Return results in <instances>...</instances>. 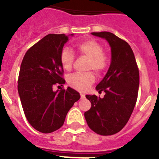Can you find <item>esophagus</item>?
Wrapping results in <instances>:
<instances>
[{
  "mask_svg": "<svg viewBox=\"0 0 159 159\" xmlns=\"http://www.w3.org/2000/svg\"><path fill=\"white\" fill-rule=\"evenodd\" d=\"M80 97H81V99H83V98H84V97H85V95L83 93H80Z\"/></svg>",
  "mask_w": 159,
  "mask_h": 159,
  "instance_id": "obj_1",
  "label": "esophagus"
}]
</instances>
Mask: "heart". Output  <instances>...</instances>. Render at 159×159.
<instances>
[{
  "label": "heart",
  "instance_id": "obj_1",
  "mask_svg": "<svg viewBox=\"0 0 159 159\" xmlns=\"http://www.w3.org/2000/svg\"><path fill=\"white\" fill-rule=\"evenodd\" d=\"M77 51L81 55L89 58L87 68L93 70L97 74H101L108 65L107 55L102 52V47L98 41L88 39L78 43ZM60 63L65 71H71L75 60V54L69 48H64L60 57ZM95 82V75L91 71L76 72L67 77V83L74 89L85 92Z\"/></svg>",
  "mask_w": 159,
  "mask_h": 159
}]
</instances>
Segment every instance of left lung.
I'll list each match as a JSON object with an SVG mask.
<instances>
[{"instance_id":"1","label":"left lung","mask_w":159,"mask_h":159,"mask_svg":"<svg viewBox=\"0 0 159 159\" xmlns=\"http://www.w3.org/2000/svg\"><path fill=\"white\" fill-rule=\"evenodd\" d=\"M104 38L111 48V62L104 78L96 86L103 98L87 95L92 103L84 113L88 127L100 135H111L125 127L135 106L139 71L128 43L109 32H92Z\"/></svg>"}]
</instances>
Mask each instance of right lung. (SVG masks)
<instances>
[{
    "instance_id": "obj_1",
    "label": "right lung",
    "mask_w": 159,
    "mask_h": 159,
    "mask_svg": "<svg viewBox=\"0 0 159 159\" xmlns=\"http://www.w3.org/2000/svg\"><path fill=\"white\" fill-rule=\"evenodd\" d=\"M67 40L65 34L47 35L28 50L20 65L17 88L25 117L44 134L62 127L68 111L80 98L69 87L52 89L56 84H65L60 57Z\"/></svg>"
}]
</instances>
